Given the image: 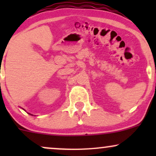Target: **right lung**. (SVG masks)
Listing matches in <instances>:
<instances>
[{
    "mask_svg": "<svg viewBox=\"0 0 156 156\" xmlns=\"http://www.w3.org/2000/svg\"><path fill=\"white\" fill-rule=\"evenodd\" d=\"M23 110H24V109H23ZM28 114H30V113H28ZM31 115L33 116V114H31Z\"/></svg>",
    "mask_w": 156,
    "mask_h": 156,
    "instance_id": "obj_1",
    "label": "right lung"
}]
</instances>
